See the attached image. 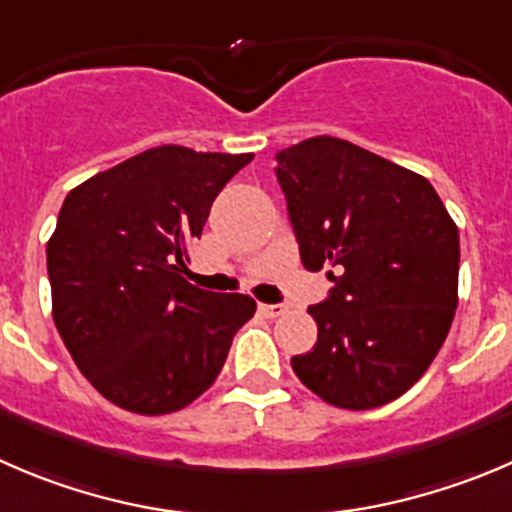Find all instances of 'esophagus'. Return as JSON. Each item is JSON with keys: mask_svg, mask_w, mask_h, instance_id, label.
<instances>
[{"mask_svg": "<svg viewBox=\"0 0 512 512\" xmlns=\"http://www.w3.org/2000/svg\"><path fill=\"white\" fill-rule=\"evenodd\" d=\"M260 312H262V315H265V317H280V315H285L287 307H285V305H265V302H262Z\"/></svg>", "mask_w": 512, "mask_h": 512, "instance_id": "34e87169", "label": "esophagus"}]
</instances>
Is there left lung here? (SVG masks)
I'll list each match as a JSON object with an SVG mask.
<instances>
[{"label":"left lung","mask_w":512,"mask_h":512,"mask_svg":"<svg viewBox=\"0 0 512 512\" xmlns=\"http://www.w3.org/2000/svg\"><path fill=\"white\" fill-rule=\"evenodd\" d=\"M305 270L332 290L307 312L317 342L292 357L325 403L372 410L408 393L448 337L458 307L460 235L425 177L337 137L277 152Z\"/></svg>","instance_id":"8db88e82"}]
</instances>
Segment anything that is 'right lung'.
<instances>
[{"mask_svg": "<svg viewBox=\"0 0 512 512\" xmlns=\"http://www.w3.org/2000/svg\"><path fill=\"white\" fill-rule=\"evenodd\" d=\"M255 155L162 145L74 187L47 242L52 317L99 395L137 415L187 408L257 305L182 277L222 187Z\"/></svg>", "mask_w": 512, "mask_h": 512, "instance_id": "1", "label": "right lung"}]
</instances>
